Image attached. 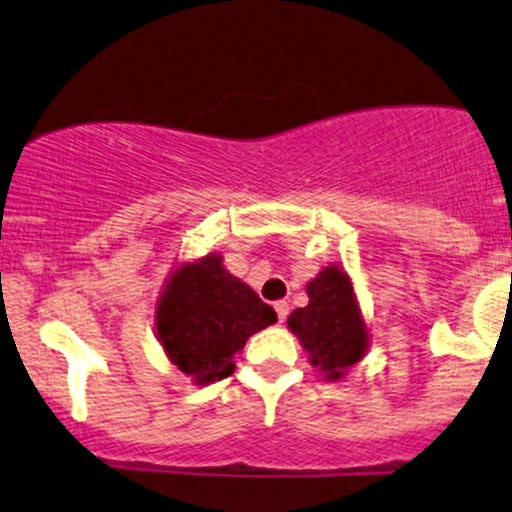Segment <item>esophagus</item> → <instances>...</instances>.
I'll use <instances>...</instances> for the list:
<instances>
[{"label": "esophagus", "mask_w": 512, "mask_h": 512, "mask_svg": "<svg viewBox=\"0 0 512 512\" xmlns=\"http://www.w3.org/2000/svg\"><path fill=\"white\" fill-rule=\"evenodd\" d=\"M274 310H276V315H279V322H284L286 317H289V303L286 301H276Z\"/></svg>", "instance_id": "esophagus-1"}]
</instances>
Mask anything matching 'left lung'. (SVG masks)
Here are the masks:
<instances>
[{
  "instance_id": "obj_1",
  "label": "left lung",
  "mask_w": 512,
  "mask_h": 512,
  "mask_svg": "<svg viewBox=\"0 0 512 512\" xmlns=\"http://www.w3.org/2000/svg\"><path fill=\"white\" fill-rule=\"evenodd\" d=\"M308 305L289 315V330L308 354L310 366L330 383L342 380L366 356L370 332L358 305L351 276L339 264H327L305 286Z\"/></svg>"
}]
</instances>
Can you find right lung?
I'll list each match as a JSON object with an SVG mask.
<instances>
[{"label": "right lung", "instance_id": "add662e5", "mask_svg": "<svg viewBox=\"0 0 512 512\" xmlns=\"http://www.w3.org/2000/svg\"><path fill=\"white\" fill-rule=\"evenodd\" d=\"M274 322V310L223 267L219 252L175 264L154 313L158 344L192 385L228 378L245 342Z\"/></svg>", "mask_w": 512, "mask_h": 512}]
</instances>
